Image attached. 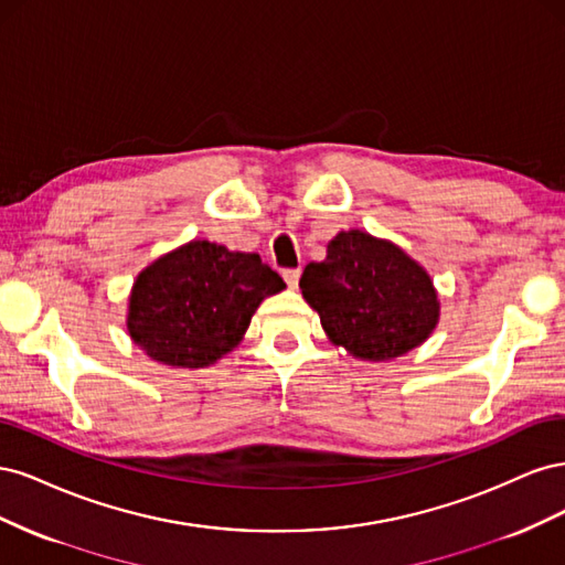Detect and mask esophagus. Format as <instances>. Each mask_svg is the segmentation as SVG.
Returning <instances> with one entry per match:
<instances>
[{
  "instance_id": "34e87169",
  "label": "esophagus",
  "mask_w": 565,
  "mask_h": 565,
  "mask_svg": "<svg viewBox=\"0 0 565 565\" xmlns=\"http://www.w3.org/2000/svg\"><path fill=\"white\" fill-rule=\"evenodd\" d=\"M299 276H301V270L299 268H285L282 270V278H285V282L292 287V289H297V285H299Z\"/></svg>"
}]
</instances>
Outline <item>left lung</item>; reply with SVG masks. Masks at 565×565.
Returning <instances> with one entry per match:
<instances>
[{
	"mask_svg": "<svg viewBox=\"0 0 565 565\" xmlns=\"http://www.w3.org/2000/svg\"><path fill=\"white\" fill-rule=\"evenodd\" d=\"M299 287L332 344L361 361L413 351L440 316L429 273L398 245L363 231L337 233L328 256L303 268Z\"/></svg>",
	"mask_w": 565,
	"mask_h": 565,
	"instance_id": "left-lung-1",
	"label": "left lung"
}]
</instances>
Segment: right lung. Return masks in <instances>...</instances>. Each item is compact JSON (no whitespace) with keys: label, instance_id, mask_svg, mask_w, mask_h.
<instances>
[{"label":"right lung","instance_id":"right-lung-1","mask_svg":"<svg viewBox=\"0 0 565 565\" xmlns=\"http://www.w3.org/2000/svg\"><path fill=\"white\" fill-rule=\"evenodd\" d=\"M280 289L282 278L259 254L191 241L139 273L127 330L152 361L207 367L241 344L259 303Z\"/></svg>","mask_w":565,"mask_h":565}]
</instances>
